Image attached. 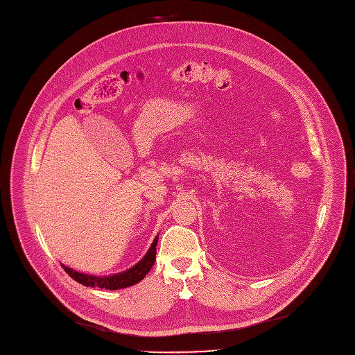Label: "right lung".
<instances>
[{"label":"right lung","mask_w":355,"mask_h":355,"mask_svg":"<svg viewBox=\"0 0 355 355\" xmlns=\"http://www.w3.org/2000/svg\"><path fill=\"white\" fill-rule=\"evenodd\" d=\"M157 239H159V236L155 237L148 253L138 263L125 271L115 272V275L94 276V275H87V272L76 271L62 263H61V266L75 282H78L79 284H84L87 287H99V288H106V290H119V288L130 287L136 283H139L141 280H144L145 276L150 271V268L156 260Z\"/></svg>","instance_id":"add662e5"}]
</instances>
